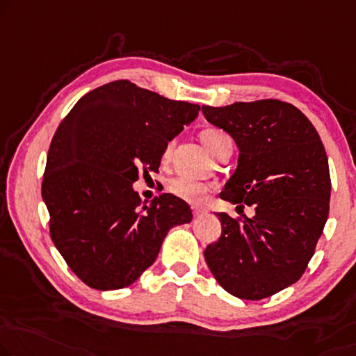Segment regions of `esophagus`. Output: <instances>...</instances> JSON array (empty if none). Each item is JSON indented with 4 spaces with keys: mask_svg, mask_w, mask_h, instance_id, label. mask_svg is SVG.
<instances>
[{
    "mask_svg": "<svg viewBox=\"0 0 356 356\" xmlns=\"http://www.w3.org/2000/svg\"><path fill=\"white\" fill-rule=\"evenodd\" d=\"M204 212H206V209H204V208H193V216H195V217L203 216Z\"/></svg>",
    "mask_w": 356,
    "mask_h": 356,
    "instance_id": "obj_1",
    "label": "esophagus"
}]
</instances>
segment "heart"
Segmentation results:
<instances>
[{
	"instance_id": "1",
	"label": "heart",
	"mask_w": 356,
	"mask_h": 356,
	"mask_svg": "<svg viewBox=\"0 0 356 356\" xmlns=\"http://www.w3.org/2000/svg\"><path fill=\"white\" fill-rule=\"evenodd\" d=\"M201 140H203L204 147L208 148L211 153H214L217 148L224 144V142L230 140V137L227 136L225 132H222L219 129H212L211 127V129H204L201 132ZM171 147H172V142H169L163 152V158L169 156V153H171ZM168 188L174 196H177V198L192 204L203 203L206 195L209 192V187L206 184L198 182V180L187 179V177H177L171 180V184H169Z\"/></svg>"
}]
</instances>
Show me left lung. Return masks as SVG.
<instances>
[{
  "label": "left lung",
  "mask_w": 356,
  "mask_h": 356,
  "mask_svg": "<svg viewBox=\"0 0 356 356\" xmlns=\"http://www.w3.org/2000/svg\"><path fill=\"white\" fill-rule=\"evenodd\" d=\"M203 115L240 152L220 198L256 209L238 220L216 212L222 235L206 248V264L227 293L261 300L294 284L314 256L330 214L325 147L309 118L281 100L203 105Z\"/></svg>",
  "instance_id": "left-lung-1"
}]
</instances>
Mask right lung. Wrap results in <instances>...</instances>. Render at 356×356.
I'll list each match as a JSON object with an SVG mask.
<instances>
[{
	"mask_svg": "<svg viewBox=\"0 0 356 356\" xmlns=\"http://www.w3.org/2000/svg\"><path fill=\"white\" fill-rule=\"evenodd\" d=\"M198 111L120 79L83 95L57 127L41 193L57 251L89 288L131 286L168 232L193 219L184 200L163 193L145 203L132 184L142 169L158 171L168 142Z\"/></svg>",
	"mask_w": 356,
	"mask_h": 356,
	"instance_id": "add662e5",
	"label": "right lung"
}]
</instances>
